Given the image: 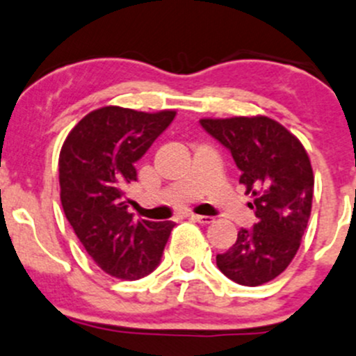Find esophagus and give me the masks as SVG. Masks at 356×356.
<instances>
[{"label":"esophagus","mask_w":356,"mask_h":356,"mask_svg":"<svg viewBox=\"0 0 356 356\" xmlns=\"http://www.w3.org/2000/svg\"><path fill=\"white\" fill-rule=\"evenodd\" d=\"M191 220H194V222L197 223H203V225H208V223L213 222L211 216H207V215H191Z\"/></svg>","instance_id":"34e87169"}]
</instances>
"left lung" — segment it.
<instances>
[{
    "label": "left lung",
    "instance_id": "1",
    "mask_svg": "<svg viewBox=\"0 0 356 356\" xmlns=\"http://www.w3.org/2000/svg\"><path fill=\"white\" fill-rule=\"evenodd\" d=\"M200 122L230 149L257 218L249 230L241 228L227 252L216 256V266L238 285L259 286L282 275L300 247L314 196L309 155L297 136L266 115Z\"/></svg>",
    "mask_w": 356,
    "mask_h": 356
}]
</instances>
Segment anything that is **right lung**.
Returning a JSON list of instances; mask_svg holds the SVG:
<instances>
[{
	"mask_svg": "<svg viewBox=\"0 0 356 356\" xmlns=\"http://www.w3.org/2000/svg\"><path fill=\"white\" fill-rule=\"evenodd\" d=\"M175 111L138 112L107 106L85 115L59 153L61 204L88 256L107 275L138 280L159 266L174 222L138 220L126 189L134 163L168 128Z\"/></svg>",
	"mask_w": 356,
	"mask_h": 356,
	"instance_id": "right-lung-1",
	"label": "right lung"
}]
</instances>
